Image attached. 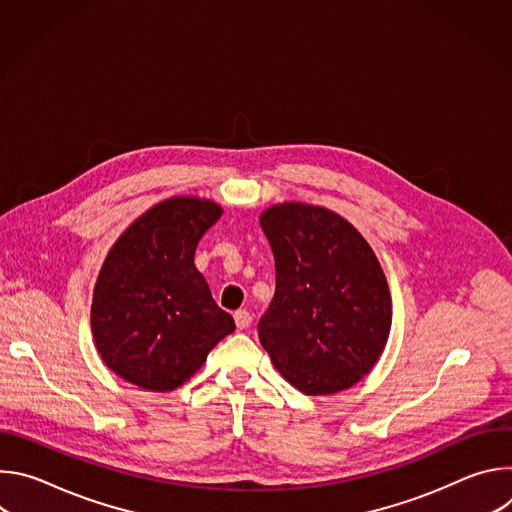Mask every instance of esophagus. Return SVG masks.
I'll return each mask as SVG.
<instances>
[{
  "mask_svg": "<svg viewBox=\"0 0 512 512\" xmlns=\"http://www.w3.org/2000/svg\"><path fill=\"white\" fill-rule=\"evenodd\" d=\"M235 324L239 330H247L251 326V314L247 310L235 312Z\"/></svg>",
  "mask_w": 512,
  "mask_h": 512,
  "instance_id": "34e87169",
  "label": "esophagus"
}]
</instances>
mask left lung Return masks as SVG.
<instances>
[{
    "mask_svg": "<svg viewBox=\"0 0 512 512\" xmlns=\"http://www.w3.org/2000/svg\"><path fill=\"white\" fill-rule=\"evenodd\" d=\"M261 229L275 259V296L259 340L285 381L306 395L358 383L391 330V294L377 255L340 214L312 204L267 208Z\"/></svg>",
    "mask_w": 512,
    "mask_h": 512,
    "instance_id": "8db88e82",
    "label": "left lung"
}]
</instances>
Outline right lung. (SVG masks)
I'll return each instance as SVG.
<instances>
[{
  "instance_id": "obj_1",
  "label": "right lung",
  "mask_w": 512,
  "mask_h": 512,
  "mask_svg": "<svg viewBox=\"0 0 512 512\" xmlns=\"http://www.w3.org/2000/svg\"><path fill=\"white\" fill-rule=\"evenodd\" d=\"M221 214L212 200L168 198L143 212L107 253L91 330L103 362L127 383L174 391L235 330L194 265L198 241Z\"/></svg>"
}]
</instances>
